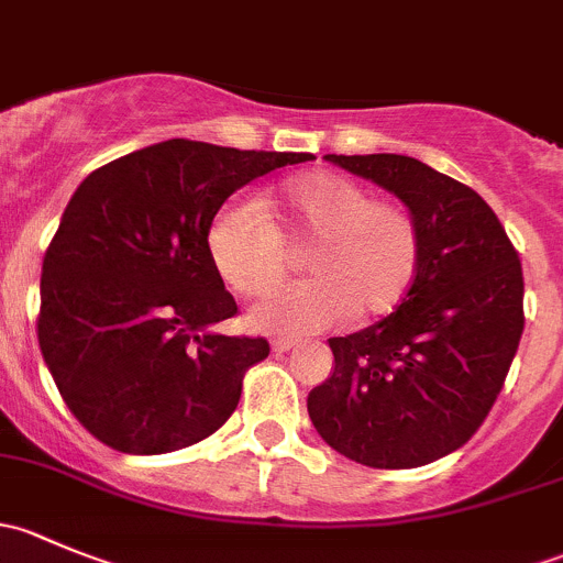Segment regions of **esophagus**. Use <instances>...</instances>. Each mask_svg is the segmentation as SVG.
<instances>
[{"label":"esophagus","mask_w":563,"mask_h":563,"mask_svg":"<svg viewBox=\"0 0 563 563\" xmlns=\"http://www.w3.org/2000/svg\"><path fill=\"white\" fill-rule=\"evenodd\" d=\"M297 345H299L297 340H283V338L272 340V351H275V354H286V351H294Z\"/></svg>","instance_id":"esophagus-1"}]
</instances>
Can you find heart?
Wrapping results in <instances>:
<instances>
[{
	"mask_svg": "<svg viewBox=\"0 0 563 563\" xmlns=\"http://www.w3.org/2000/svg\"><path fill=\"white\" fill-rule=\"evenodd\" d=\"M286 245H310L302 266L313 280L275 288L247 313L250 327L277 338L321 332L349 316L373 321L395 313L422 264L413 214L343 174H299L261 207L229 201L209 220V261L247 297L283 280Z\"/></svg>",
	"mask_w": 563,
	"mask_h": 563,
	"instance_id": "heart-1",
	"label": "heart"
}]
</instances>
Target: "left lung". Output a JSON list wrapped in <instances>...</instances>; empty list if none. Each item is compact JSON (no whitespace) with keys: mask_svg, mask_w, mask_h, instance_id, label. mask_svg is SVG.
<instances>
[{"mask_svg":"<svg viewBox=\"0 0 563 563\" xmlns=\"http://www.w3.org/2000/svg\"><path fill=\"white\" fill-rule=\"evenodd\" d=\"M406 203L422 264L400 308L329 338L334 371L308 395L318 435L371 468H417L485 422L523 334V269L479 192L406 155H323Z\"/></svg>","mask_w":563,"mask_h":563,"instance_id":"obj_1","label":"left lung"}]
</instances>
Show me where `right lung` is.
I'll use <instances>...</instances> for the list:
<instances>
[{
    "label": "right lung",
    "instance_id": "right-lung-1",
    "mask_svg": "<svg viewBox=\"0 0 563 563\" xmlns=\"http://www.w3.org/2000/svg\"><path fill=\"white\" fill-rule=\"evenodd\" d=\"M313 161L172 139L78 185L43 258L37 338L78 422L111 450L166 455L223 428L264 338L214 323L236 302L207 253L212 214L247 181Z\"/></svg>",
    "mask_w": 563,
    "mask_h": 563
}]
</instances>
